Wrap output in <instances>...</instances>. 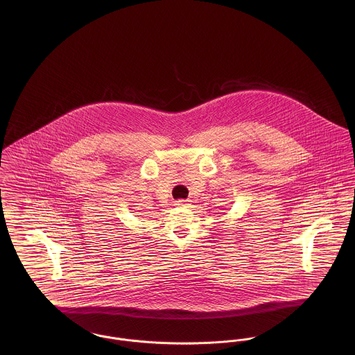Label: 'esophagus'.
<instances>
[{
  "mask_svg": "<svg viewBox=\"0 0 355 355\" xmlns=\"http://www.w3.org/2000/svg\"><path fill=\"white\" fill-rule=\"evenodd\" d=\"M174 205H175V206H180V207H182V206H187L189 203H187V201H185V200H178V201H175Z\"/></svg>",
  "mask_w": 355,
  "mask_h": 355,
  "instance_id": "obj_1",
  "label": "esophagus"
}]
</instances>
